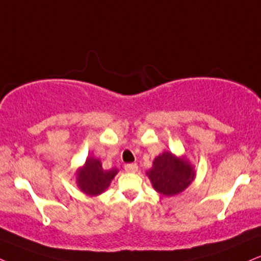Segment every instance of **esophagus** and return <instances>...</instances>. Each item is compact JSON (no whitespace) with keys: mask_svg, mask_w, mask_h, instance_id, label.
Masks as SVG:
<instances>
[{"mask_svg":"<svg viewBox=\"0 0 261 261\" xmlns=\"http://www.w3.org/2000/svg\"><path fill=\"white\" fill-rule=\"evenodd\" d=\"M124 169H125V172H128V173H136L138 170V166L136 165V163H128V165L124 166Z\"/></svg>","mask_w":261,"mask_h":261,"instance_id":"obj_1","label":"esophagus"}]
</instances>
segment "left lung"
Returning <instances> with one entry per match:
<instances>
[{
    "mask_svg": "<svg viewBox=\"0 0 261 261\" xmlns=\"http://www.w3.org/2000/svg\"><path fill=\"white\" fill-rule=\"evenodd\" d=\"M147 175L157 192L165 196H174L191 184L195 172L188 161L165 151L153 161L152 168L147 172Z\"/></svg>",
    "mask_w": 261,
    "mask_h": 261,
    "instance_id": "obj_1",
    "label": "left lung"
}]
</instances>
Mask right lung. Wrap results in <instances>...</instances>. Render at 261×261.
Returning a JSON list of instances; mask_svg holds the SVG:
<instances>
[{"label":"right lung","mask_w":261,"mask_h":261,"mask_svg":"<svg viewBox=\"0 0 261 261\" xmlns=\"http://www.w3.org/2000/svg\"><path fill=\"white\" fill-rule=\"evenodd\" d=\"M117 173V169L104 170L100 161L96 159H87L86 165L79 170L77 174V184L80 189L87 195L96 196L104 192L110 185L111 180Z\"/></svg>","instance_id":"add662e5"}]
</instances>
